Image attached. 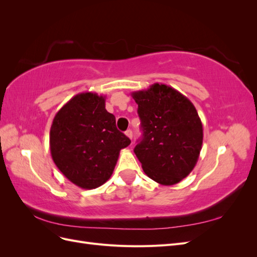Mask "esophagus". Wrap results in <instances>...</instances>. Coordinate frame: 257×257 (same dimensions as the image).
Returning a JSON list of instances; mask_svg holds the SVG:
<instances>
[{
	"label": "esophagus",
	"instance_id": "esophagus-1",
	"mask_svg": "<svg viewBox=\"0 0 257 257\" xmlns=\"http://www.w3.org/2000/svg\"><path fill=\"white\" fill-rule=\"evenodd\" d=\"M125 135H126L130 139H132V138H133V132H132V130H127V131L125 132Z\"/></svg>",
	"mask_w": 257,
	"mask_h": 257
}]
</instances>
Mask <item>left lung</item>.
<instances>
[{
  "label": "left lung",
  "instance_id": "8db88e82",
  "mask_svg": "<svg viewBox=\"0 0 257 257\" xmlns=\"http://www.w3.org/2000/svg\"><path fill=\"white\" fill-rule=\"evenodd\" d=\"M132 96L143 130L134 152L145 174L162 185L179 183L195 167L203 146V124L195 106L163 83L135 91Z\"/></svg>",
  "mask_w": 257,
  "mask_h": 257
}]
</instances>
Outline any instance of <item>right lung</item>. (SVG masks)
Returning <instances> with one entry per match:
<instances>
[{"instance_id":"add662e5","label":"right lung","mask_w":257,"mask_h":257,"mask_svg":"<svg viewBox=\"0 0 257 257\" xmlns=\"http://www.w3.org/2000/svg\"><path fill=\"white\" fill-rule=\"evenodd\" d=\"M106 96L82 92L54 115L49 145L51 157L69 181L84 190L98 188L113 173L120 150L130 139L118 131L105 108Z\"/></svg>"}]
</instances>
